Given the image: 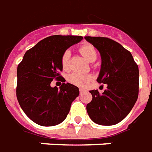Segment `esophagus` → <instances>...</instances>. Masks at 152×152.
<instances>
[{
	"instance_id": "34e87169",
	"label": "esophagus",
	"mask_w": 152,
	"mask_h": 152,
	"mask_svg": "<svg viewBox=\"0 0 152 152\" xmlns=\"http://www.w3.org/2000/svg\"><path fill=\"white\" fill-rule=\"evenodd\" d=\"M85 91H86V90H84V89H82V88H80V89H79V92H80V94L84 93Z\"/></svg>"
}]
</instances>
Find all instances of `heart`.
<instances>
[{
    "mask_svg": "<svg viewBox=\"0 0 152 152\" xmlns=\"http://www.w3.org/2000/svg\"><path fill=\"white\" fill-rule=\"evenodd\" d=\"M80 53L88 60L89 62H94L97 58V51L91 44H85L79 48ZM70 58V51L64 50L61 58V64L64 69H67L69 67V62ZM92 77L90 74H82L79 73H71L67 76V80L72 84L78 87H84L91 80Z\"/></svg>",
    "mask_w": 152,
    "mask_h": 152,
    "instance_id": "obj_1",
    "label": "heart"
}]
</instances>
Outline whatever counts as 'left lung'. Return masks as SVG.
<instances>
[{
	"label": "left lung",
	"mask_w": 152,
	"mask_h": 152,
	"mask_svg": "<svg viewBox=\"0 0 152 152\" xmlns=\"http://www.w3.org/2000/svg\"><path fill=\"white\" fill-rule=\"evenodd\" d=\"M99 50L102 67L96 81L107 84L103 93L90 91L92 100L87 105L89 117L100 125H114L129 115L136 103L139 88L138 66L132 54L114 40L85 37Z\"/></svg>",
	"instance_id": "8db88e82"
}]
</instances>
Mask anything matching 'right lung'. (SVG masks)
<instances>
[{"mask_svg":"<svg viewBox=\"0 0 152 152\" xmlns=\"http://www.w3.org/2000/svg\"><path fill=\"white\" fill-rule=\"evenodd\" d=\"M82 39L81 36L46 37L27 50L18 65L16 96L23 112L37 124L54 126L63 122L79 95L74 85L63 83L58 89L51 88L50 83L53 79L65 82L60 74L61 56Z\"/></svg>","mask_w":152,"mask_h":152,"instance_id":"1","label":"right lung"}]
</instances>
